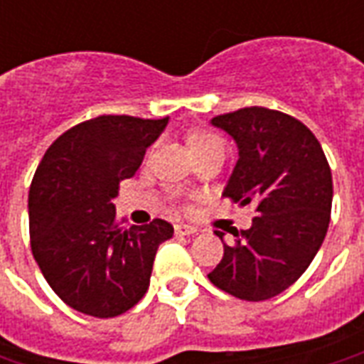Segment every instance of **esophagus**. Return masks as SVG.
<instances>
[{
	"instance_id": "esophagus-1",
	"label": "esophagus",
	"mask_w": 364,
	"mask_h": 364,
	"mask_svg": "<svg viewBox=\"0 0 364 364\" xmlns=\"http://www.w3.org/2000/svg\"><path fill=\"white\" fill-rule=\"evenodd\" d=\"M198 230L195 226H189V224H177L175 226V234L177 236H193V234H197Z\"/></svg>"
}]
</instances>
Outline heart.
<instances>
[{
    "mask_svg": "<svg viewBox=\"0 0 364 364\" xmlns=\"http://www.w3.org/2000/svg\"><path fill=\"white\" fill-rule=\"evenodd\" d=\"M185 144L187 148L193 154V158L203 154V151L210 150V148H216V146H222V142L210 132L206 130H200V128H191L185 132Z\"/></svg>",
    "mask_w": 364,
    "mask_h": 364,
    "instance_id": "obj_1",
    "label": "heart"
}]
</instances>
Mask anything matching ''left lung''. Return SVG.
Instances as JSON below:
<instances>
[{
	"label": "left lung",
	"mask_w": 364,
	"mask_h": 364,
	"mask_svg": "<svg viewBox=\"0 0 364 364\" xmlns=\"http://www.w3.org/2000/svg\"><path fill=\"white\" fill-rule=\"evenodd\" d=\"M213 124L240 150L224 197L253 206L257 216L250 230H232L236 240L224 244L208 279L242 300H269L296 282L320 250L331 214V169L312 130L287 112L244 107Z\"/></svg>",
	"instance_id": "8db88e82"
}]
</instances>
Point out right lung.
<instances>
[{"mask_svg":"<svg viewBox=\"0 0 364 364\" xmlns=\"http://www.w3.org/2000/svg\"><path fill=\"white\" fill-rule=\"evenodd\" d=\"M166 119L101 114L58 136L28 191V234L35 261L70 308L114 318L150 287L156 252L173 226L154 218L120 226L112 200L142 164Z\"/></svg>","mask_w":364,"mask_h":364,"instance_id":"right-lung-1","label":"right lung"}]
</instances>
